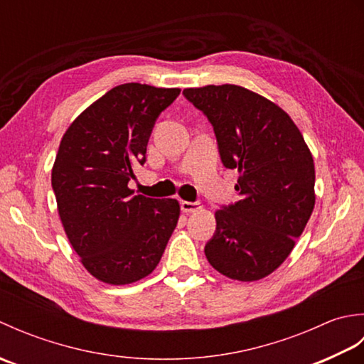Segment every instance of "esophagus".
<instances>
[{"label":"esophagus","instance_id":"esophagus-1","mask_svg":"<svg viewBox=\"0 0 364 364\" xmlns=\"http://www.w3.org/2000/svg\"><path fill=\"white\" fill-rule=\"evenodd\" d=\"M202 210V205L198 202H181V211L183 213H196Z\"/></svg>","mask_w":364,"mask_h":364}]
</instances>
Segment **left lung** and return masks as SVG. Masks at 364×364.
Returning a JSON list of instances; mask_svg holds the SVG:
<instances>
[{"instance_id": "1", "label": "left lung", "mask_w": 364, "mask_h": 364, "mask_svg": "<svg viewBox=\"0 0 364 364\" xmlns=\"http://www.w3.org/2000/svg\"><path fill=\"white\" fill-rule=\"evenodd\" d=\"M183 95L211 122L223 166L239 172L241 198L215 211L206 259L233 280H261L289 257L310 220L311 151L289 115L249 89L222 84Z\"/></svg>"}]
</instances>
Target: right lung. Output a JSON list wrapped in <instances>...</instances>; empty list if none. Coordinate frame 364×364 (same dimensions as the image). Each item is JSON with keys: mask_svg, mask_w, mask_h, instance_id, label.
I'll use <instances>...</instances> for the list:
<instances>
[{"mask_svg": "<svg viewBox=\"0 0 364 364\" xmlns=\"http://www.w3.org/2000/svg\"><path fill=\"white\" fill-rule=\"evenodd\" d=\"M180 89L127 82L84 109L60 141L51 186L65 235L82 266L107 284L151 274L180 218L175 198L133 196L154 122Z\"/></svg>", "mask_w": 364, "mask_h": 364, "instance_id": "right-lung-1", "label": "right lung"}]
</instances>
